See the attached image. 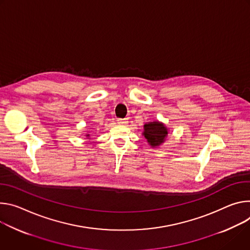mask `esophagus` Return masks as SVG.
Listing matches in <instances>:
<instances>
[{"mask_svg": "<svg viewBox=\"0 0 250 250\" xmlns=\"http://www.w3.org/2000/svg\"><path fill=\"white\" fill-rule=\"evenodd\" d=\"M117 123L119 125H127L128 124V120L127 119H118Z\"/></svg>", "mask_w": 250, "mask_h": 250, "instance_id": "esophagus-1", "label": "esophagus"}]
</instances>
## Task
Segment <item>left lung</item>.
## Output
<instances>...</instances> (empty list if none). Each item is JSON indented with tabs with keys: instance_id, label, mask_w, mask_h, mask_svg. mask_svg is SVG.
<instances>
[{
	"instance_id": "1",
	"label": "left lung",
	"mask_w": 250,
	"mask_h": 250,
	"mask_svg": "<svg viewBox=\"0 0 250 250\" xmlns=\"http://www.w3.org/2000/svg\"><path fill=\"white\" fill-rule=\"evenodd\" d=\"M169 134V128L158 120L148 122L144 125L143 137L152 148H158L165 143Z\"/></svg>"
}]
</instances>
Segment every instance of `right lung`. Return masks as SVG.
Returning <instances> with one entry per match:
<instances>
[{
    "label": "right lung",
    "instance_id": "right-lung-1",
    "mask_svg": "<svg viewBox=\"0 0 250 250\" xmlns=\"http://www.w3.org/2000/svg\"><path fill=\"white\" fill-rule=\"evenodd\" d=\"M85 136H86L87 138H89V137H90V134L87 132V133H85Z\"/></svg>",
    "mask_w": 250,
    "mask_h": 250
}]
</instances>
